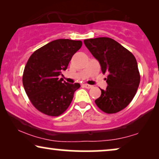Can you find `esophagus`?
<instances>
[{
	"label": "esophagus",
	"instance_id": "1",
	"mask_svg": "<svg viewBox=\"0 0 159 159\" xmlns=\"http://www.w3.org/2000/svg\"><path fill=\"white\" fill-rule=\"evenodd\" d=\"M84 88H88V89H90V88H93L92 85H90V84H84Z\"/></svg>",
	"mask_w": 159,
	"mask_h": 159
}]
</instances>
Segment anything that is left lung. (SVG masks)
Listing matches in <instances>:
<instances>
[{"label":"left lung","instance_id":"left-lung-1","mask_svg":"<svg viewBox=\"0 0 159 159\" xmlns=\"http://www.w3.org/2000/svg\"><path fill=\"white\" fill-rule=\"evenodd\" d=\"M88 49L98 61L106 78L107 88L95 102L107 114L120 111L129 105L138 90L140 81L138 63L131 52L109 38L84 40Z\"/></svg>","mask_w":159,"mask_h":159}]
</instances>
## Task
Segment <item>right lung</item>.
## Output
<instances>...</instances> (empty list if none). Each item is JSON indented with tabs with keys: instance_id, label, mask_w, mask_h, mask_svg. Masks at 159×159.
Masks as SVG:
<instances>
[{
	"instance_id": "add662e5",
	"label": "right lung",
	"mask_w": 159,
	"mask_h": 159,
	"mask_svg": "<svg viewBox=\"0 0 159 159\" xmlns=\"http://www.w3.org/2000/svg\"><path fill=\"white\" fill-rule=\"evenodd\" d=\"M82 45L80 40L58 39L37 50L28 59L23 85L32 105L40 112L58 116L70 105L80 84L62 82L58 76Z\"/></svg>"
}]
</instances>
